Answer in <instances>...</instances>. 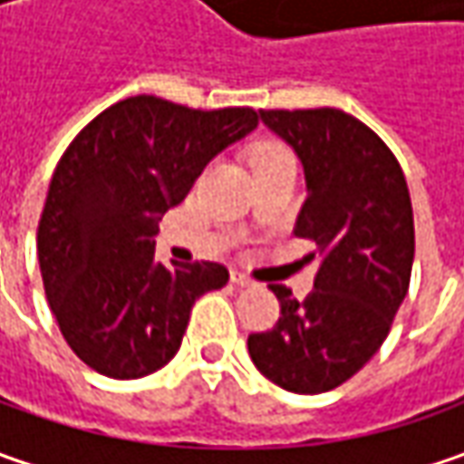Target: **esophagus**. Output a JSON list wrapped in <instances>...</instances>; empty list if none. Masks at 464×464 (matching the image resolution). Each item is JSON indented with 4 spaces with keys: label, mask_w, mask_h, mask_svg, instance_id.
<instances>
[{
    "label": "esophagus",
    "mask_w": 464,
    "mask_h": 464,
    "mask_svg": "<svg viewBox=\"0 0 464 464\" xmlns=\"http://www.w3.org/2000/svg\"><path fill=\"white\" fill-rule=\"evenodd\" d=\"M232 284H235V286H240V289H245V286H253V281L245 276V274H240V271H232Z\"/></svg>",
    "instance_id": "esophagus-1"
}]
</instances>
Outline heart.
Listing matches in <instances>:
<instances>
[{"mask_svg":"<svg viewBox=\"0 0 464 464\" xmlns=\"http://www.w3.org/2000/svg\"><path fill=\"white\" fill-rule=\"evenodd\" d=\"M274 150H278V147H263V150H260L258 154H263V152H274Z\"/></svg>","mask_w":464,"mask_h":464,"instance_id":"1","label":"heart"}]
</instances>
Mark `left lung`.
<instances>
[{
	"label": "left lung",
	"instance_id": "8db88e82",
	"mask_svg": "<svg viewBox=\"0 0 464 464\" xmlns=\"http://www.w3.org/2000/svg\"><path fill=\"white\" fill-rule=\"evenodd\" d=\"M260 121L304 168L295 235L317 245L320 268L302 302L271 286L281 317L247 351L274 384L317 395L351 380L392 328L413 268V206L395 154L359 118L314 108L260 111Z\"/></svg>",
	"mask_w": 464,
	"mask_h": 464
}]
</instances>
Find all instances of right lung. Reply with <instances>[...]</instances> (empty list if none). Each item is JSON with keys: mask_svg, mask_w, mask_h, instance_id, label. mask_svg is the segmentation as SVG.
<instances>
[{"mask_svg": "<svg viewBox=\"0 0 464 464\" xmlns=\"http://www.w3.org/2000/svg\"><path fill=\"white\" fill-rule=\"evenodd\" d=\"M256 126L253 108L193 111L136 95L69 144L45 196L38 263L62 335L90 369L113 380L162 369L193 302L229 281L219 263H157L154 235L206 165Z\"/></svg>", "mask_w": 464, "mask_h": 464, "instance_id": "right-lung-1", "label": "right lung"}]
</instances>
